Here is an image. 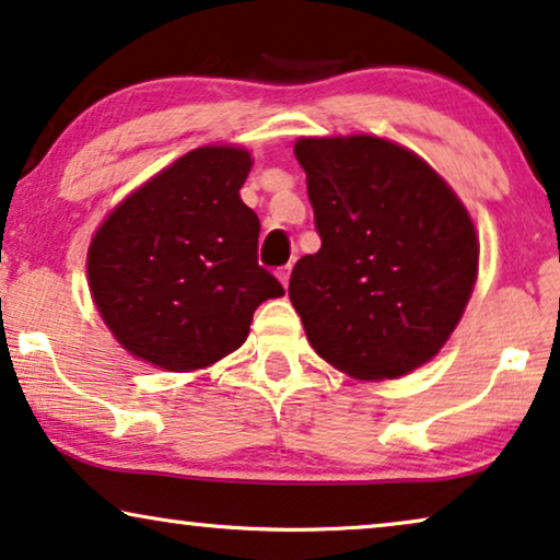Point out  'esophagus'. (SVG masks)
I'll list each match as a JSON object with an SVG mask.
<instances>
[{"instance_id": "esophagus-1", "label": "esophagus", "mask_w": 560, "mask_h": 560, "mask_svg": "<svg viewBox=\"0 0 560 560\" xmlns=\"http://www.w3.org/2000/svg\"><path fill=\"white\" fill-rule=\"evenodd\" d=\"M289 276H292V264L284 266V268H279V281H281V284H284V289L289 287Z\"/></svg>"}]
</instances>
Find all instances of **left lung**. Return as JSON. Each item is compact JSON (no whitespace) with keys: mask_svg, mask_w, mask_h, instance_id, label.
<instances>
[{"mask_svg":"<svg viewBox=\"0 0 560 560\" xmlns=\"http://www.w3.org/2000/svg\"><path fill=\"white\" fill-rule=\"evenodd\" d=\"M294 155L323 241L289 279L307 340L353 378L409 374L471 300L479 241L466 207L420 155L384 138H300Z\"/></svg>","mask_w":560,"mask_h":560,"instance_id":"obj_1","label":"left lung"}]
</instances>
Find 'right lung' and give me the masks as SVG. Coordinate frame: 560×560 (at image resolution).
<instances>
[{"mask_svg":"<svg viewBox=\"0 0 560 560\" xmlns=\"http://www.w3.org/2000/svg\"><path fill=\"white\" fill-rule=\"evenodd\" d=\"M250 153L205 145L132 191L96 230L86 271L119 346L166 371L212 366L248 338L284 287L258 266V214L243 205Z\"/></svg>","mask_w":560,"mask_h":560,"instance_id":"obj_1","label":"right lung"}]
</instances>
